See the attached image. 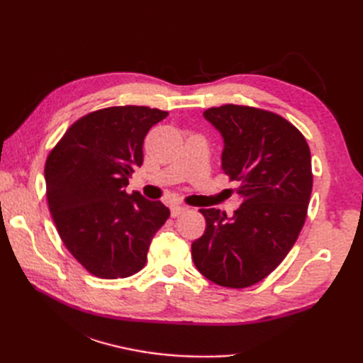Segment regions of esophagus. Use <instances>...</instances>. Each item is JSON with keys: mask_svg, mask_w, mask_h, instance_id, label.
<instances>
[{"mask_svg": "<svg viewBox=\"0 0 363 363\" xmlns=\"http://www.w3.org/2000/svg\"><path fill=\"white\" fill-rule=\"evenodd\" d=\"M169 209H172V217H177V215H181L186 211H189V207L184 206V204H179V203H174V204H172Z\"/></svg>", "mask_w": 363, "mask_h": 363, "instance_id": "1", "label": "esophagus"}]
</instances>
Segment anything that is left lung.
I'll use <instances>...</instances> for the list:
<instances>
[{
  "label": "left lung",
  "instance_id": "obj_1",
  "mask_svg": "<svg viewBox=\"0 0 363 363\" xmlns=\"http://www.w3.org/2000/svg\"><path fill=\"white\" fill-rule=\"evenodd\" d=\"M225 142L221 168L237 181L242 204L230 218L201 209L204 234L191 259L207 279L245 289L264 279L287 256L304 226L312 194L311 150L304 135L274 112L225 104L204 111Z\"/></svg>",
  "mask_w": 363,
  "mask_h": 363
}]
</instances>
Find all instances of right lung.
Masks as SVG:
<instances>
[{"label":"right lung","mask_w":363,"mask_h":363,"mask_svg":"<svg viewBox=\"0 0 363 363\" xmlns=\"http://www.w3.org/2000/svg\"><path fill=\"white\" fill-rule=\"evenodd\" d=\"M167 111L113 106L90 112L67 129L45 164L48 207L67 250L101 279L145 267L154 234L169 217L160 201L125 187L143 164V140Z\"/></svg>","instance_id":"obj_1"}]
</instances>
